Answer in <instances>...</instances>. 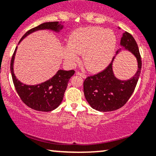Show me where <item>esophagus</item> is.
Wrapping results in <instances>:
<instances>
[{
  "label": "esophagus",
  "mask_w": 156,
  "mask_h": 156,
  "mask_svg": "<svg viewBox=\"0 0 156 156\" xmlns=\"http://www.w3.org/2000/svg\"><path fill=\"white\" fill-rule=\"evenodd\" d=\"M76 74L78 75V76L83 77V78H86V75L85 74V73H81V72L78 71V72L76 73Z\"/></svg>",
  "instance_id": "obj_1"
}]
</instances>
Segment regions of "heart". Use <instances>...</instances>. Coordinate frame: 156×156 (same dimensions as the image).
Here are the masks:
<instances>
[{
    "mask_svg": "<svg viewBox=\"0 0 156 156\" xmlns=\"http://www.w3.org/2000/svg\"><path fill=\"white\" fill-rule=\"evenodd\" d=\"M117 38L112 30L101 27H87L74 31L68 39V45L62 50L67 63L74 65L83 54L84 63L90 71H98L107 66L113 58Z\"/></svg>",
    "mask_w": 156,
    "mask_h": 156,
    "instance_id": "obj_1",
    "label": "heart"
}]
</instances>
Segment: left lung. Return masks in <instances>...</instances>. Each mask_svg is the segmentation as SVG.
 Returning a JSON list of instances; mask_svg holds the SVG:
<instances>
[{
	"label": "left lung",
	"mask_w": 156,
	"mask_h": 156,
	"mask_svg": "<svg viewBox=\"0 0 156 156\" xmlns=\"http://www.w3.org/2000/svg\"><path fill=\"white\" fill-rule=\"evenodd\" d=\"M120 44L125 50L135 55L137 62V72L127 80L118 79L114 76L113 60L103 71L88 76L83 82V91L86 101L93 109L99 112H112L121 108L130 98L138 81L142 68L141 57L138 46L129 33H123ZM122 49L117 51V54Z\"/></svg>",
	"instance_id": "left-lung-1"
}]
</instances>
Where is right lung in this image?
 <instances>
[{"mask_svg":"<svg viewBox=\"0 0 156 156\" xmlns=\"http://www.w3.org/2000/svg\"><path fill=\"white\" fill-rule=\"evenodd\" d=\"M63 28V25L58 21L45 22L38 27L30 29L21 37V40L29 34L38 30L50 29L59 32ZM17 47L13 52L11 61V73L13 84L19 97L26 105L31 109L39 112H51L58 108L61 104L65 91H66L69 80L75 73L74 70H59L52 78L47 81L37 85L23 84L17 79L13 73V62L16 52Z\"/></svg>","mask_w":156,"mask_h":156,"instance_id":"obj_1","label":"right lung"}]
</instances>
